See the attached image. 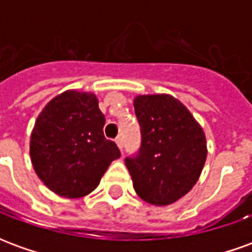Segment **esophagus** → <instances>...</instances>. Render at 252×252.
Returning a JSON list of instances; mask_svg holds the SVG:
<instances>
[{"label": "esophagus", "mask_w": 252, "mask_h": 252, "mask_svg": "<svg viewBox=\"0 0 252 252\" xmlns=\"http://www.w3.org/2000/svg\"><path fill=\"white\" fill-rule=\"evenodd\" d=\"M116 144H117V147L120 148V150H123V137H117V139H116Z\"/></svg>", "instance_id": "34e87169"}]
</instances>
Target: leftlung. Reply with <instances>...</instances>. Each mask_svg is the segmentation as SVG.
<instances>
[{
  "mask_svg": "<svg viewBox=\"0 0 252 252\" xmlns=\"http://www.w3.org/2000/svg\"><path fill=\"white\" fill-rule=\"evenodd\" d=\"M133 108L142 132L136 158H126L136 194L166 206L188 194L205 164V132L185 105L170 94H140Z\"/></svg>",
  "mask_w": 252,
  "mask_h": 252,
  "instance_id": "1",
  "label": "left lung"
}]
</instances>
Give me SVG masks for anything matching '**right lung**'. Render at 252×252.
Masks as SVG:
<instances>
[{
    "mask_svg": "<svg viewBox=\"0 0 252 252\" xmlns=\"http://www.w3.org/2000/svg\"><path fill=\"white\" fill-rule=\"evenodd\" d=\"M105 116L90 92L66 90L43 108L31 133L36 175L55 194H90L120 151L104 136Z\"/></svg>",
    "mask_w": 252,
    "mask_h": 252,
    "instance_id": "1",
    "label": "right lung"
}]
</instances>
